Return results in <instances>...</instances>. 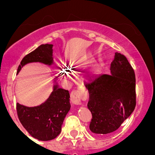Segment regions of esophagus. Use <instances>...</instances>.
Here are the masks:
<instances>
[{"label": "esophagus", "instance_id": "esophagus-1", "mask_svg": "<svg viewBox=\"0 0 155 155\" xmlns=\"http://www.w3.org/2000/svg\"><path fill=\"white\" fill-rule=\"evenodd\" d=\"M84 92L81 89H73L70 94V98H71L72 103L75 104H80L81 99L83 97Z\"/></svg>", "mask_w": 155, "mask_h": 155}]
</instances>
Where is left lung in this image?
Segmentation results:
<instances>
[{"mask_svg":"<svg viewBox=\"0 0 155 155\" xmlns=\"http://www.w3.org/2000/svg\"><path fill=\"white\" fill-rule=\"evenodd\" d=\"M111 74L89 77L87 108L92 114L91 131L107 134L116 130L131 115L137 104L135 73L124 54L115 52Z\"/></svg>","mask_w":155,"mask_h":155,"instance_id":"1","label":"left lung"}]
</instances>
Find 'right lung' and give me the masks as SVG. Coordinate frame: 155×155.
Returning <instances> with one entry per match:
<instances>
[{
  "label": "right lung",
  "instance_id": "right-lung-1",
  "mask_svg": "<svg viewBox=\"0 0 155 155\" xmlns=\"http://www.w3.org/2000/svg\"><path fill=\"white\" fill-rule=\"evenodd\" d=\"M52 46L51 44L40 45L25 56L17 73L24 65L31 62H41L51 65L53 63ZM70 109V93L58 85H54L49 97L41 105L28 107L16 104L20 122L33 137L42 141L51 140L60 134L63 121Z\"/></svg>",
  "mask_w": 155,
  "mask_h": 155
}]
</instances>
